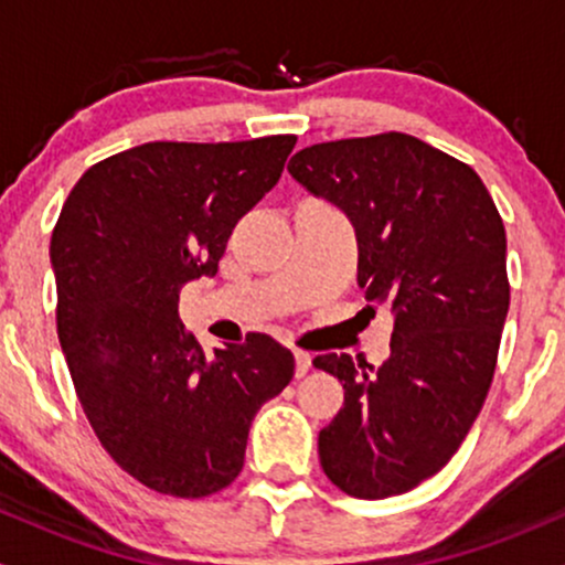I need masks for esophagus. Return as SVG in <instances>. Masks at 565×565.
Returning a JSON list of instances; mask_svg holds the SVG:
<instances>
[{
    "instance_id": "1",
    "label": "esophagus",
    "mask_w": 565,
    "mask_h": 565,
    "mask_svg": "<svg viewBox=\"0 0 565 565\" xmlns=\"http://www.w3.org/2000/svg\"><path fill=\"white\" fill-rule=\"evenodd\" d=\"M295 372H297V377H305V374L310 372V366H313V359H310L308 353H305V350H295Z\"/></svg>"
}]
</instances>
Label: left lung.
Listing matches in <instances>:
<instances>
[{"label": "left lung", "mask_w": 565, "mask_h": 565, "mask_svg": "<svg viewBox=\"0 0 565 565\" xmlns=\"http://www.w3.org/2000/svg\"><path fill=\"white\" fill-rule=\"evenodd\" d=\"M287 170L345 212L359 287L395 319L380 369L313 359L345 387L319 433L321 468L350 497L404 494L454 457L494 380L510 308L502 217L472 167L404 132L319 142Z\"/></svg>", "instance_id": "8db88e82"}]
</instances>
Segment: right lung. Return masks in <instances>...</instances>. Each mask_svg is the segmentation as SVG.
I'll list each match as a JSON object with an SVG mask.
<instances>
[{
  "label": "right lung",
  "mask_w": 565,
  "mask_h": 565,
  "mask_svg": "<svg viewBox=\"0 0 565 565\" xmlns=\"http://www.w3.org/2000/svg\"><path fill=\"white\" fill-rule=\"evenodd\" d=\"M295 142H142L89 167L55 223L57 340L79 404L114 462L159 494L236 481L252 419L295 377L274 337L206 355L178 316L180 289L217 274Z\"/></svg>",
  "instance_id": "obj_1"
}]
</instances>
